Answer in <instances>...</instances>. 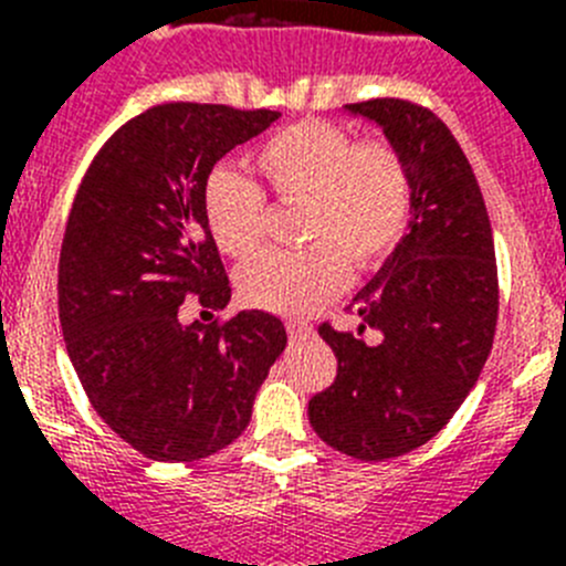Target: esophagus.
Listing matches in <instances>:
<instances>
[{"label": "esophagus", "instance_id": "34e87169", "mask_svg": "<svg viewBox=\"0 0 566 566\" xmlns=\"http://www.w3.org/2000/svg\"><path fill=\"white\" fill-rule=\"evenodd\" d=\"M286 332H289V337L297 339V337H308V334H312V328L303 326V323H289Z\"/></svg>", "mask_w": 566, "mask_h": 566}]
</instances>
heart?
I'll return each instance as SVG.
<instances>
[{
  "mask_svg": "<svg viewBox=\"0 0 566 566\" xmlns=\"http://www.w3.org/2000/svg\"><path fill=\"white\" fill-rule=\"evenodd\" d=\"M272 201L300 207L294 254H269L240 274L247 303L283 317H303L345 286L348 266L365 272L397 247L411 214V175L391 144H354L345 129L303 122L274 133L252 155ZM203 214L214 247L252 260L266 240V203L249 178L218 172Z\"/></svg>",
  "mask_w": 566,
  "mask_h": 566,
  "instance_id": "heart-1",
  "label": "heart"
}]
</instances>
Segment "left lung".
Here are the masks:
<instances>
[{
	"label": "left lung",
	"mask_w": 566,
	"mask_h": 566,
	"mask_svg": "<svg viewBox=\"0 0 566 566\" xmlns=\"http://www.w3.org/2000/svg\"><path fill=\"white\" fill-rule=\"evenodd\" d=\"M377 124L411 175V218L354 312L379 345L323 326L337 357L308 422L334 451L385 462L417 451L451 422L488 363L499 314L496 249L482 189L451 129L399 98L345 104Z\"/></svg>",
	"instance_id": "left-lung-1"
}]
</instances>
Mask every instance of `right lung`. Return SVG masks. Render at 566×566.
Here are the masks:
<instances>
[{
	"label": "right lung",
	"instance_id": "1",
	"mask_svg": "<svg viewBox=\"0 0 566 566\" xmlns=\"http://www.w3.org/2000/svg\"><path fill=\"white\" fill-rule=\"evenodd\" d=\"M280 113L172 102L135 115L90 164L59 258V319L98 417L155 462H195L247 431L286 348L274 314L184 323L187 294L227 308L232 289L203 214L214 164Z\"/></svg>",
	"mask_w": 566,
	"mask_h": 566
}]
</instances>
